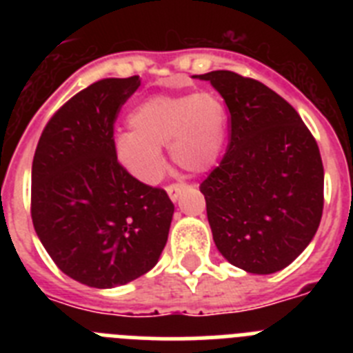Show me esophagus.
<instances>
[{
	"label": "esophagus",
	"instance_id": "1",
	"mask_svg": "<svg viewBox=\"0 0 353 353\" xmlns=\"http://www.w3.org/2000/svg\"><path fill=\"white\" fill-rule=\"evenodd\" d=\"M183 189H185V185H183V183H171V185L166 187V192H168V196L171 198V201H176V199H179V196L183 192Z\"/></svg>",
	"mask_w": 353,
	"mask_h": 353
}]
</instances>
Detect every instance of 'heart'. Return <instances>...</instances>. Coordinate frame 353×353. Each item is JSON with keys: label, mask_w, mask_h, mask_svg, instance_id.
Masks as SVG:
<instances>
[{"label": "heart", "mask_w": 353, "mask_h": 353, "mask_svg": "<svg viewBox=\"0 0 353 353\" xmlns=\"http://www.w3.org/2000/svg\"><path fill=\"white\" fill-rule=\"evenodd\" d=\"M130 130L113 138V154L132 179L155 183L164 170L162 146L171 161L189 173L214 166L228 132V111L210 92L194 95H154L139 102L127 117Z\"/></svg>", "instance_id": "1"}]
</instances>
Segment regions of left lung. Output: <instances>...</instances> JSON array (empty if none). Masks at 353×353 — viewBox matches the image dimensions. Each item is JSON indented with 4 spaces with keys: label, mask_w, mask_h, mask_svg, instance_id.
Masks as SVG:
<instances>
[{
    "label": "left lung",
    "mask_w": 353,
    "mask_h": 353,
    "mask_svg": "<svg viewBox=\"0 0 353 353\" xmlns=\"http://www.w3.org/2000/svg\"><path fill=\"white\" fill-rule=\"evenodd\" d=\"M226 102V155L199 191L215 248L249 274L285 269L313 240L323 210V164L299 113L263 83L230 70L203 76Z\"/></svg>",
    "instance_id": "8db88e82"
}]
</instances>
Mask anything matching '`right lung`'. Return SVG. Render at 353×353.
Masks as SVG:
<instances>
[{
  "mask_svg": "<svg viewBox=\"0 0 353 353\" xmlns=\"http://www.w3.org/2000/svg\"><path fill=\"white\" fill-rule=\"evenodd\" d=\"M139 76L90 84L49 120L31 166V219L58 269L92 288H114L154 269L174 205L132 179L113 154L120 108Z\"/></svg>",
  "mask_w": 353,
  "mask_h": 353,
  "instance_id": "1",
  "label": "right lung"
}]
</instances>
